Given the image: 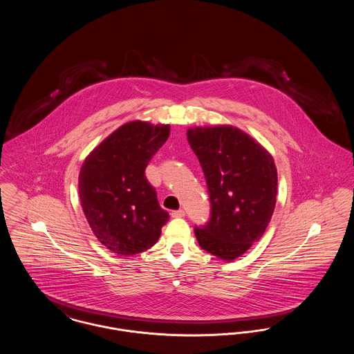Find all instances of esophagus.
<instances>
[{
	"mask_svg": "<svg viewBox=\"0 0 354 354\" xmlns=\"http://www.w3.org/2000/svg\"><path fill=\"white\" fill-rule=\"evenodd\" d=\"M185 215V209H175V211L171 212V216H172V218H183Z\"/></svg>",
	"mask_w": 354,
	"mask_h": 354,
	"instance_id": "1",
	"label": "esophagus"
}]
</instances>
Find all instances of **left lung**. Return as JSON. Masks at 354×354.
I'll return each mask as SVG.
<instances>
[{"label":"left lung","mask_w":354,"mask_h":354,"mask_svg":"<svg viewBox=\"0 0 354 354\" xmlns=\"http://www.w3.org/2000/svg\"><path fill=\"white\" fill-rule=\"evenodd\" d=\"M187 140L202 166L211 207L195 236L204 251L234 260L268 227L277 195L276 166L264 147L232 126L191 129Z\"/></svg>","instance_id":"1"}]
</instances>
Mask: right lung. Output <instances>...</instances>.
<instances>
[{"mask_svg": "<svg viewBox=\"0 0 354 354\" xmlns=\"http://www.w3.org/2000/svg\"><path fill=\"white\" fill-rule=\"evenodd\" d=\"M169 135V126L130 122L84 159L78 182L84 216L102 244L120 256L149 250L169 220L145 175Z\"/></svg>", "mask_w": 354, "mask_h": 354, "instance_id": "add662e5", "label": "right lung"}]
</instances>
